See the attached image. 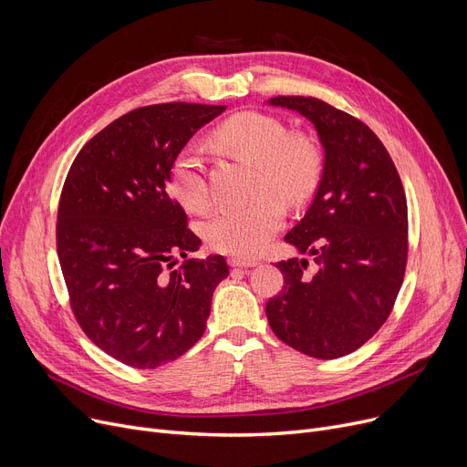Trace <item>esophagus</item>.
<instances>
[{
	"mask_svg": "<svg viewBox=\"0 0 467 467\" xmlns=\"http://www.w3.org/2000/svg\"><path fill=\"white\" fill-rule=\"evenodd\" d=\"M231 266H238V268H250V266H257L259 261L255 259H238V257H231L229 259Z\"/></svg>",
	"mask_w": 467,
	"mask_h": 467,
	"instance_id": "1",
	"label": "esophagus"
}]
</instances>
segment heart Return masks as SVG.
Listing matches in <instances>:
<instances>
[{
    "instance_id": "b5f03b06",
    "label": "heart",
    "mask_w": 467,
    "mask_h": 467,
    "mask_svg": "<svg viewBox=\"0 0 467 467\" xmlns=\"http://www.w3.org/2000/svg\"><path fill=\"white\" fill-rule=\"evenodd\" d=\"M215 141L231 153L257 164L255 192L248 204L227 206L204 223L210 246L238 259L259 255L284 223V204L299 206L310 199L322 176V151L305 134H289L273 115L246 111L225 120ZM170 183L191 212L210 206V187L201 151L183 147L170 168Z\"/></svg>"
}]
</instances>
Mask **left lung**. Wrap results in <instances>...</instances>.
Instances as JSON below:
<instances>
[{
  "label": "left lung",
  "instance_id": "obj_1",
  "mask_svg": "<svg viewBox=\"0 0 467 467\" xmlns=\"http://www.w3.org/2000/svg\"><path fill=\"white\" fill-rule=\"evenodd\" d=\"M308 119L324 147V171L305 217L285 234L306 257L276 263L284 289L266 317L285 345L335 359L365 345L386 322L407 265V199L377 134L317 98L266 102Z\"/></svg>",
  "mask_w": 467,
  "mask_h": 467
}]
</instances>
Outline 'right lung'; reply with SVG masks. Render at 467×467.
<instances>
[{
	"label": "right lung",
	"mask_w": 467,
	"mask_h": 467,
	"mask_svg": "<svg viewBox=\"0 0 467 467\" xmlns=\"http://www.w3.org/2000/svg\"><path fill=\"white\" fill-rule=\"evenodd\" d=\"M225 106L170 102L119 117L85 143L60 194L57 252L71 310L98 348L136 369L183 356L206 329L221 255L187 259L201 238L170 194V168Z\"/></svg>",
	"instance_id": "add662e5"
}]
</instances>
